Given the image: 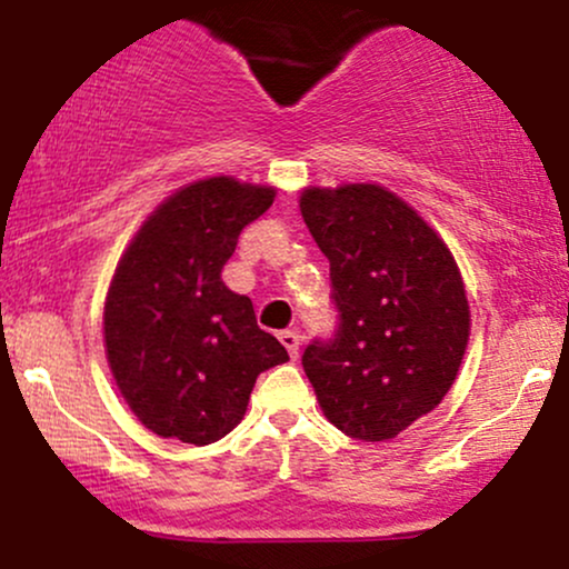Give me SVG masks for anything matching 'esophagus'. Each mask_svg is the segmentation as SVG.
<instances>
[{"mask_svg": "<svg viewBox=\"0 0 569 569\" xmlns=\"http://www.w3.org/2000/svg\"><path fill=\"white\" fill-rule=\"evenodd\" d=\"M279 341L284 343L287 355H290L292 360H296L298 349H301V336H298V330H282V333H279Z\"/></svg>", "mask_w": 569, "mask_h": 569, "instance_id": "1", "label": "esophagus"}]
</instances>
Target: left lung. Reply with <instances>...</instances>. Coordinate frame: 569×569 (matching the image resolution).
I'll list each match as a JSON object with an SVG mask.
<instances>
[{"label": "left lung", "instance_id": "left-lung-1", "mask_svg": "<svg viewBox=\"0 0 569 569\" xmlns=\"http://www.w3.org/2000/svg\"><path fill=\"white\" fill-rule=\"evenodd\" d=\"M301 214L330 260L338 330L303 352L330 425L389 440L449 392L470 338L462 273L443 239L373 182L306 188Z\"/></svg>", "mask_w": 569, "mask_h": 569}]
</instances>
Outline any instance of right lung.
<instances>
[{
	"label": "right lung",
	"instance_id": "1",
	"mask_svg": "<svg viewBox=\"0 0 569 569\" xmlns=\"http://www.w3.org/2000/svg\"><path fill=\"white\" fill-rule=\"evenodd\" d=\"M277 188L207 177L158 203L126 247L104 303V352L147 430L207 446L244 419L254 379L290 360L222 266Z\"/></svg>",
	"mask_w": 569,
	"mask_h": 569
}]
</instances>
